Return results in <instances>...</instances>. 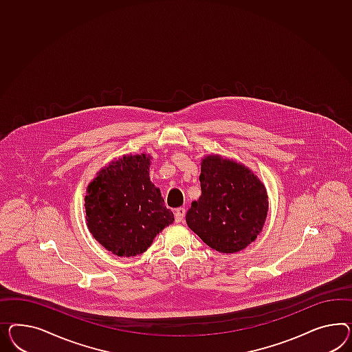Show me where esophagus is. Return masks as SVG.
<instances>
[{
    "label": "esophagus",
    "instance_id": "34e87169",
    "mask_svg": "<svg viewBox=\"0 0 352 352\" xmlns=\"http://www.w3.org/2000/svg\"><path fill=\"white\" fill-rule=\"evenodd\" d=\"M184 215H186V209L184 208H178V209H175V211H174V218H175L177 223H181L183 218H184Z\"/></svg>",
    "mask_w": 352,
    "mask_h": 352
}]
</instances>
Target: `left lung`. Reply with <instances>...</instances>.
<instances>
[{
  "label": "left lung",
  "mask_w": 352,
  "mask_h": 352,
  "mask_svg": "<svg viewBox=\"0 0 352 352\" xmlns=\"http://www.w3.org/2000/svg\"><path fill=\"white\" fill-rule=\"evenodd\" d=\"M201 196L186 221L212 250L224 254L248 248L261 232L267 214L264 184L245 165L220 156L201 164Z\"/></svg>",
  "instance_id": "left-lung-1"
}]
</instances>
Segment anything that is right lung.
Masks as SVG:
<instances>
[{
	"mask_svg": "<svg viewBox=\"0 0 352 352\" xmlns=\"http://www.w3.org/2000/svg\"><path fill=\"white\" fill-rule=\"evenodd\" d=\"M150 157L123 156L97 174L86 196L87 226L118 256L141 255L174 221L160 190L150 182Z\"/></svg>",
	"mask_w": 352,
	"mask_h": 352,
	"instance_id": "add662e5",
	"label": "right lung"
}]
</instances>
